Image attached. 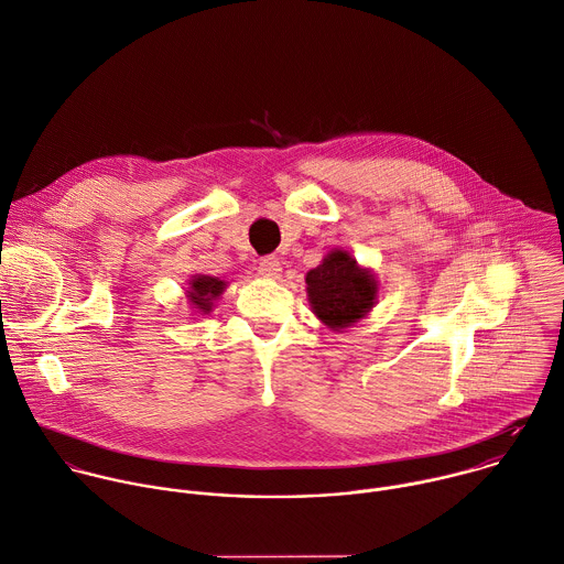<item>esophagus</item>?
<instances>
[{
    "label": "esophagus",
    "mask_w": 564,
    "mask_h": 564,
    "mask_svg": "<svg viewBox=\"0 0 564 564\" xmlns=\"http://www.w3.org/2000/svg\"><path fill=\"white\" fill-rule=\"evenodd\" d=\"M258 271H260V275H264V278H278V275H280V271H282V264H280V260H278V258L267 256V258H262V260H260Z\"/></svg>",
    "instance_id": "esophagus-1"
}]
</instances>
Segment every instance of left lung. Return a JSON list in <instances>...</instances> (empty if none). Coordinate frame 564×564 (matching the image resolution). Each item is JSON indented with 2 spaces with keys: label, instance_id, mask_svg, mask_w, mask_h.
<instances>
[{
  "label": "left lung",
  "instance_id": "obj_1",
  "mask_svg": "<svg viewBox=\"0 0 564 564\" xmlns=\"http://www.w3.org/2000/svg\"><path fill=\"white\" fill-rule=\"evenodd\" d=\"M306 291L315 315L333 330H341L372 308L377 282L346 251H333L306 273Z\"/></svg>",
  "mask_w": 564,
  "mask_h": 564
}]
</instances>
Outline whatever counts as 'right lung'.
Wrapping results in <instances>:
<instances>
[{
	"label": "right lung",
	"mask_w": 564,
	"mask_h": 564,
	"mask_svg": "<svg viewBox=\"0 0 564 564\" xmlns=\"http://www.w3.org/2000/svg\"><path fill=\"white\" fill-rule=\"evenodd\" d=\"M225 286L227 284L218 278L194 275V280L189 282V300L196 304V308H200L203 313H209L214 300L225 291Z\"/></svg>",
	"instance_id": "1"
}]
</instances>
